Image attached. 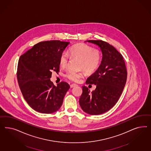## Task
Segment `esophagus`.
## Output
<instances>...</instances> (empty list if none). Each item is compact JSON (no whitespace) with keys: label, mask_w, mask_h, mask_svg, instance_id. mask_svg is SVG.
I'll return each instance as SVG.
<instances>
[{"label":"esophagus","mask_w":151,"mask_h":151,"mask_svg":"<svg viewBox=\"0 0 151 151\" xmlns=\"http://www.w3.org/2000/svg\"><path fill=\"white\" fill-rule=\"evenodd\" d=\"M78 86L76 84L73 83V84H71V85H70V87H71V88H73V87H75V86Z\"/></svg>","instance_id":"34e87169"}]
</instances>
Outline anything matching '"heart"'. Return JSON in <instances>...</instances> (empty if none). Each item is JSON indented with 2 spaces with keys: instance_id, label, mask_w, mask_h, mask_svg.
<instances>
[{
  "instance_id": "1",
  "label": "heart",
  "mask_w": 151,
  "mask_h": 151,
  "mask_svg": "<svg viewBox=\"0 0 151 151\" xmlns=\"http://www.w3.org/2000/svg\"><path fill=\"white\" fill-rule=\"evenodd\" d=\"M70 55L73 58L81 60L80 69L87 73L95 71L100 66L101 60V54L98 49H93L91 46L84 44H78L72 46L69 49ZM69 56L66 52H63L60 57V65L64 67L68 62ZM65 76L75 82L78 81L83 76L81 72H75L71 70L66 71Z\"/></svg>"
}]
</instances>
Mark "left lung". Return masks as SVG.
Wrapping results in <instances>:
<instances>
[{"label": "left lung", "mask_w": 151, "mask_h": 151, "mask_svg": "<svg viewBox=\"0 0 151 151\" xmlns=\"http://www.w3.org/2000/svg\"><path fill=\"white\" fill-rule=\"evenodd\" d=\"M86 41L98 46L102 57L99 67L86 82L96 85V89L91 92L83 86L79 104L85 112L98 115L108 111L117 103L125 86L127 73L122 55L113 46L102 40Z\"/></svg>", "instance_id": "obj_1"}]
</instances>
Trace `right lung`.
I'll return each mask as SVG.
<instances>
[{"mask_svg": "<svg viewBox=\"0 0 151 151\" xmlns=\"http://www.w3.org/2000/svg\"><path fill=\"white\" fill-rule=\"evenodd\" d=\"M69 44L60 40L42 41L20 57L19 86L28 105L38 112L48 114L57 111L70 87L65 82L56 86L50 80L51 71H59L60 55Z\"/></svg>", "mask_w": 151, "mask_h": 151, "instance_id": "1", "label": "right lung"}]
</instances>
